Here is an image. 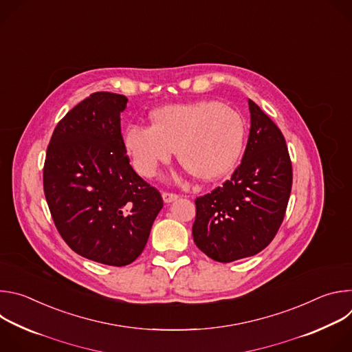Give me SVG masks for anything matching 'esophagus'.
Returning <instances> with one entry per match:
<instances>
[{
    "mask_svg": "<svg viewBox=\"0 0 352 352\" xmlns=\"http://www.w3.org/2000/svg\"><path fill=\"white\" fill-rule=\"evenodd\" d=\"M163 200L166 204H171V202H175V200L178 199V195L175 193H170V192H163Z\"/></svg>",
    "mask_w": 352,
    "mask_h": 352,
    "instance_id": "esophagus-1",
    "label": "esophagus"
}]
</instances>
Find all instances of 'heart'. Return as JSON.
Segmentation results:
<instances>
[{"mask_svg":"<svg viewBox=\"0 0 352 352\" xmlns=\"http://www.w3.org/2000/svg\"><path fill=\"white\" fill-rule=\"evenodd\" d=\"M150 120L152 126L132 125L122 135L132 166L144 177H153L175 152L190 175L213 181L226 175L242 152L241 116L214 100L164 106L150 114Z\"/></svg>","mask_w":352,"mask_h":352,"instance_id":"1","label":"heart"}]
</instances>
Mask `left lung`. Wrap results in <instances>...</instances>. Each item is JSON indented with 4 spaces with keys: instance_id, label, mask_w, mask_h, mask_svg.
Segmentation results:
<instances>
[{
    "instance_id": "left-lung-1",
    "label": "left lung",
    "mask_w": 352,
    "mask_h": 352,
    "mask_svg": "<svg viewBox=\"0 0 352 352\" xmlns=\"http://www.w3.org/2000/svg\"><path fill=\"white\" fill-rule=\"evenodd\" d=\"M250 129L241 164L223 186L195 200L192 235L216 262L254 256L277 234L292 185L285 139L277 125L248 100Z\"/></svg>"
}]
</instances>
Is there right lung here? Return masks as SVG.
Instances as JSON below:
<instances>
[{
	"label": "right lung",
	"instance_id": "add662e5",
	"mask_svg": "<svg viewBox=\"0 0 352 352\" xmlns=\"http://www.w3.org/2000/svg\"><path fill=\"white\" fill-rule=\"evenodd\" d=\"M122 94L97 91L56 126L43 184L54 224L78 255L109 266L132 263L163 209L157 189L131 167L122 144Z\"/></svg>",
	"mask_w": 352,
	"mask_h": 352
}]
</instances>
